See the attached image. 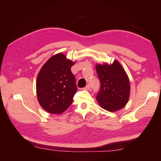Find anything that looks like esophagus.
<instances>
[{"label":"esophagus","instance_id":"obj_1","mask_svg":"<svg viewBox=\"0 0 161 161\" xmlns=\"http://www.w3.org/2000/svg\"><path fill=\"white\" fill-rule=\"evenodd\" d=\"M83 89L84 90H90L91 89V86L89 85H86L85 88H83Z\"/></svg>","mask_w":161,"mask_h":161}]
</instances>
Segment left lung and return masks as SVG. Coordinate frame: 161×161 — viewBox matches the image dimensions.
Instances as JSON below:
<instances>
[{"mask_svg":"<svg viewBox=\"0 0 161 161\" xmlns=\"http://www.w3.org/2000/svg\"><path fill=\"white\" fill-rule=\"evenodd\" d=\"M96 70L101 82L96 99L102 108L116 111L128 103L130 85L122 66L117 60L112 64H97Z\"/></svg>","mask_w":161,"mask_h":161,"instance_id":"left-lung-1","label":"left lung"}]
</instances>
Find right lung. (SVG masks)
<instances>
[{"label": "right lung", "instance_id": "1", "mask_svg": "<svg viewBox=\"0 0 161 161\" xmlns=\"http://www.w3.org/2000/svg\"><path fill=\"white\" fill-rule=\"evenodd\" d=\"M75 64L59 53L42 66L37 75L36 90L39 103L46 111L60 114L72 103L77 91L75 77L70 70Z\"/></svg>", "mask_w": 161, "mask_h": 161}]
</instances>
